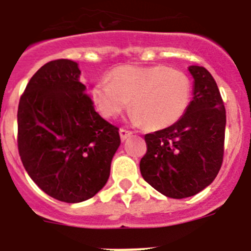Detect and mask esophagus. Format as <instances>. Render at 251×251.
<instances>
[{
  "label": "esophagus",
  "instance_id": "obj_1",
  "mask_svg": "<svg viewBox=\"0 0 251 251\" xmlns=\"http://www.w3.org/2000/svg\"><path fill=\"white\" fill-rule=\"evenodd\" d=\"M130 134H132V132H130V130L123 129V128H121V129H119V135H121V139H122V142H124V141H126V139H127V138L129 137Z\"/></svg>",
  "mask_w": 251,
  "mask_h": 251
}]
</instances>
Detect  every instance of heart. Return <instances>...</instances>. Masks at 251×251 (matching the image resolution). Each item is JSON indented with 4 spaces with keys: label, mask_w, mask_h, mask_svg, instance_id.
Segmentation results:
<instances>
[{
    "label": "heart",
    "mask_w": 251,
    "mask_h": 251,
    "mask_svg": "<svg viewBox=\"0 0 251 251\" xmlns=\"http://www.w3.org/2000/svg\"><path fill=\"white\" fill-rule=\"evenodd\" d=\"M192 97L188 75L176 68L124 64L114 68L112 79L103 77L92 89V100L104 118L119 116L129 104L130 121L163 129L187 112Z\"/></svg>",
    "instance_id": "b5f03b06"
}]
</instances>
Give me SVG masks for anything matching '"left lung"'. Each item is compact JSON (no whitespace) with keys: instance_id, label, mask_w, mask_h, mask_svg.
<instances>
[{"instance_id":"1","label":"left lung","mask_w":251,"mask_h":251,"mask_svg":"<svg viewBox=\"0 0 251 251\" xmlns=\"http://www.w3.org/2000/svg\"><path fill=\"white\" fill-rule=\"evenodd\" d=\"M193 100L171 127L146 134L147 153L141 159L144 180L174 199L193 197L213 183L224 155L225 107L213 75L190 66Z\"/></svg>"}]
</instances>
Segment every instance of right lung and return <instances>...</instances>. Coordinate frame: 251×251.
Masks as SVG:
<instances>
[{
  "instance_id": "add662e5",
  "label": "right lung",
  "mask_w": 251,
  "mask_h": 251,
  "mask_svg": "<svg viewBox=\"0 0 251 251\" xmlns=\"http://www.w3.org/2000/svg\"><path fill=\"white\" fill-rule=\"evenodd\" d=\"M79 75L77 62H48L29 79L17 112L25 169L64 203L87 201L104 187L121 144L118 128L94 110Z\"/></svg>"
}]
</instances>
